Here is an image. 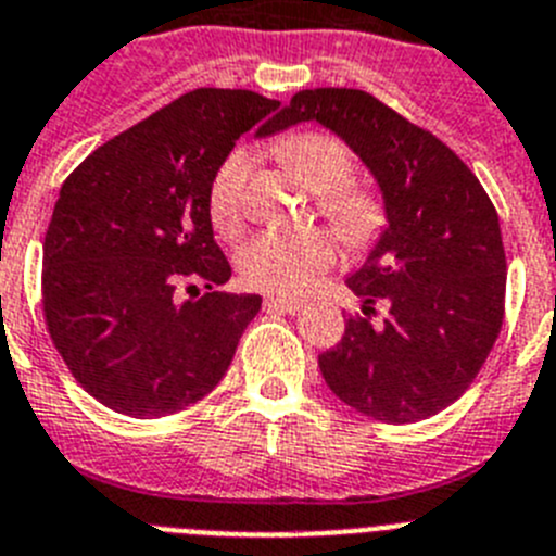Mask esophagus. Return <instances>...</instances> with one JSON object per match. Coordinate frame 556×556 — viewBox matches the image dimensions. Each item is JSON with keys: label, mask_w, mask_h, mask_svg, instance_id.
Segmentation results:
<instances>
[{"label": "esophagus", "mask_w": 556, "mask_h": 556, "mask_svg": "<svg viewBox=\"0 0 556 556\" xmlns=\"http://www.w3.org/2000/svg\"><path fill=\"white\" fill-rule=\"evenodd\" d=\"M263 307H266V309H282V313L296 315V313H302V309H304V302H296V299H282V296H266Z\"/></svg>", "instance_id": "1"}]
</instances>
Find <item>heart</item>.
Listing matches in <instances>:
<instances>
[{
    "label": "heart",
    "mask_w": 556,
    "mask_h": 556,
    "mask_svg": "<svg viewBox=\"0 0 556 556\" xmlns=\"http://www.w3.org/2000/svg\"><path fill=\"white\" fill-rule=\"evenodd\" d=\"M282 157L299 182L321 193V210L334 232L346 243H365L377 232L382 213L377 199L363 188L346 185L354 172V154L327 132H299L282 143ZM249 163L229 154L213 174L207 191V216L222 238H235L243 227V185ZM334 249L327 235L299 232L254 235L238 249L235 266L249 288L268 293H302L332 266Z\"/></svg>",
    "instance_id": "obj_1"
}]
</instances>
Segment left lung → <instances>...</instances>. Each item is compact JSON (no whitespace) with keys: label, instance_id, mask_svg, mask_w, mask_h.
<instances>
[{"label":"left lung","instance_id":"8db88e82","mask_svg":"<svg viewBox=\"0 0 556 556\" xmlns=\"http://www.w3.org/2000/svg\"><path fill=\"white\" fill-rule=\"evenodd\" d=\"M318 122L377 179L384 227L349 288L363 313L318 357L340 402L374 421L413 424L457 402L473 382L504 318L502 229L471 168L432 132L357 88L299 91L271 129Z\"/></svg>","mask_w":556,"mask_h":556}]
</instances>
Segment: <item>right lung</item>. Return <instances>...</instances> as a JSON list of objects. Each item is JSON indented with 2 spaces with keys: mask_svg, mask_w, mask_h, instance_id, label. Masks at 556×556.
I'll return each mask as SVG.
<instances>
[{
  "mask_svg": "<svg viewBox=\"0 0 556 556\" xmlns=\"http://www.w3.org/2000/svg\"><path fill=\"white\" fill-rule=\"evenodd\" d=\"M277 108L254 91L197 88L102 143L60 188L43 241V315L68 371L104 407L172 415L227 374L263 299L213 290L232 268L207 191L235 141ZM185 281L208 293L189 286L194 296L179 300Z\"/></svg>",
  "mask_w": 556,
  "mask_h": 556,
  "instance_id": "right-lung-1",
  "label": "right lung"
}]
</instances>
